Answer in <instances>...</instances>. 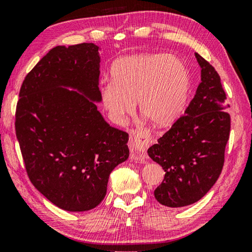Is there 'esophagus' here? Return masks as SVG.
I'll return each mask as SVG.
<instances>
[{
	"label": "esophagus",
	"mask_w": 252,
	"mask_h": 252,
	"mask_svg": "<svg viewBox=\"0 0 252 252\" xmlns=\"http://www.w3.org/2000/svg\"><path fill=\"white\" fill-rule=\"evenodd\" d=\"M131 147L136 151V155L139 156L140 159L144 161L146 158V151L150 144V138H149L148 133L146 132H138L135 135H133L130 140Z\"/></svg>",
	"instance_id": "1"
}]
</instances>
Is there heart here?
Returning a JSON list of instances; mask_svg holds the SVG:
<instances>
[{"label":"heart","mask_w":252,"mask_h":252,"mask_svg":"<svg viewBox=\"0 0 252 252\" xmlns=\"http://www.w3.org/2000/svg\"><path fill=\"white\" fill-rule=\"evenodd\" d=\"M112 80L101 89L102 102L117 120L133 113L139 101L142 116L156 126H169L182 113L191 78L185 62L167 54H139L119 60Z\"/></svg>","instance_id":"heart-1"}]
</instances>
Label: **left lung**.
<instances>
[{"instance_id":"8db88e82","label":"left lung","mask_w":252,"mask_h":252,"mask_svg":"<svg viewBox=\"0 0 252 252\" xmlns=\"http://www.w3.org/2000/svg\"><path fill=\"white\" fill-rule=\"evenodd\" d=\"M201 82L185 114L149 148L148 155L164 170L155 190L158 202L167 207L189 206L201 199L218 180L224 163L231 119L220 75L195 53Z\"/></svg>"}]
</instances>
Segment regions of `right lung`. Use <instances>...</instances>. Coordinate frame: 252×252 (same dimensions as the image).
<instances>
[{"instance_id": "1", "label": "right lung", "mask_w": 252, "mask_h": 252, "mask_svg": "<svg viewBox=\"0 0 252 252\" xmlns=\"http://www.w3.org/2000/svg\"><path fill=\"white\" fill-rule=\"evenodd\" d=\"M97 51L93 43L50 50L25 76L16 104L15 133L30 181L66 211L95 208L110 173L129 157V134L105 122L94 103L101 101Z\"/></svg>"}]
</instances>
